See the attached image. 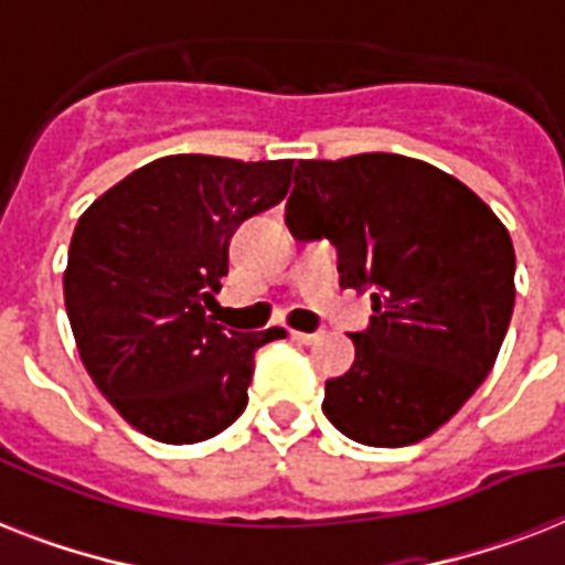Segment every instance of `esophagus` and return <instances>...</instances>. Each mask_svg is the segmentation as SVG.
<instances>
[{
	"label": "esophagus",
	"mask_w": 565,
	"mask_h": 565,
	"mask_svg": "<svg viewBox=\"0 0 565 565\" xmlns=\"http://www.w3.org/2000/svg\"><path fill=\"white\" fill-rule=\"evenodd\" d=\"M290 337H292V340H299V343L310 345V343H317L322 334H319V331H313V334H308V331H290Z\"/></svg>",
	"instance_id": "34e87169"
}]
</instances>
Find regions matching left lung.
I'll return each instance as SVG.
<instances>
[{
  "label": "left lung",
  "mask_w": 565,
  "mask_h": 565,
  "mask_svg": "<svg viewBox=\"0 0 565 565\" xmlns=\"http://www.w3.org/2000/svg\"><path fill=\"white\" fill-rule=\"evenodd\" d=\"M287 228L331 239L340 287L372 290L352 370L326 381L331 425L381 448L430 437L490 375L508 334V228L463 181L390 152L296 163Z\"/></svg>",
  "instance_id": "left-lung-1"
}]
</instances>
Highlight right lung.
<instances>
[{
  "label": "right lung",
  "mask_w": 565,
  "mask_h": 565,
  "mask_svg": "<svg viewBox=\"0 0 565 565\" xmlns=\"http://www.w3.org/2000/svg\"><path fill=\"white\" fill-rule=\"evenodd\" d=\"M290 175L292 161L170 154L82 213L66 317L93 384L146 437L190 446L246 411L255 352L287 331L220 326L213 292L239 222L281 202Z\"/></svg>",
  "instance_id": "1"
}]
</instances>
